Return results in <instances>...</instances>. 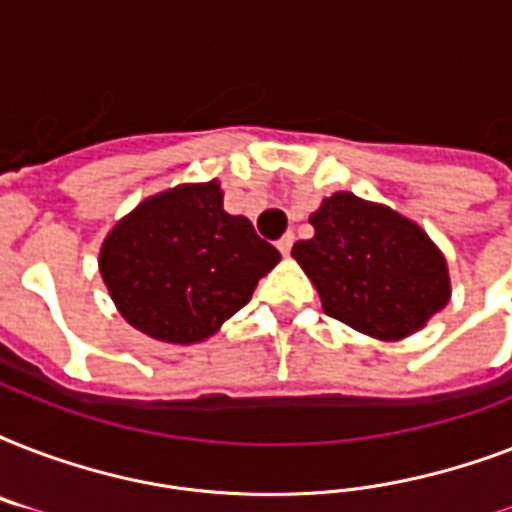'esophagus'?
<instances>
[{
  "instance_id": "esophagus-1",
  "label": "esophagus",
  "mask_w": 512,
  "mask_h": 512,
  "mask_svg": "<svg viewBox=\"0 0 512 512\" xmlns=\"http://www.w3.org/2000/svg\"><path fill=\"white\" fill-rule=\"evenodd\" d=\"M292 244H295V233H284V236L276 241V247H279L281 255H289V252H292Z\"/></svg>"
}]
</instances>
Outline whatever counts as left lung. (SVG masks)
I'll use <instances>...</instances> for the list:
<instances>
[{"instance_id":"left-lung-1","label":"left lung","mask_w":512,"mask_h":512,"mask_svg":"<svg viewBox=\"0 0 512 512\" xmlns=\"http://www.w3.org/2000/svg\"><path fill=\"white\" fill-rule=\"evenodd\" d=\"M311 225L316 233L297 241L292 257L332 319L398 340L449 303L444 255L412 220L353 193H335L313 212Z\"/></svg>"}]
</instances>
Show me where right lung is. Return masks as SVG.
I'll return each mask as SVG.
<instances>
[{
	"mask_svg": "<svg viewBox=\"0 0 512 512\" xmlns=\"http://www.w3.org/2000/svg\"><path fill=\"white\" fill-rule=\"evenodd\" d=\"M279 257L247 217L225 212L212 180L143 201L108 233L100 273L132 327L188 345L244 308Z\"/></svg>",
	"mask_w": 512,
	"mask_h": 512,
	"instance_id": "obj_1",
	"label": "right lung"
}]
</instances>
